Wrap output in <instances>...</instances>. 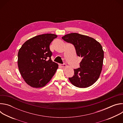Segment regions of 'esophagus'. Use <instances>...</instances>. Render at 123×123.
<instances>
[{
  "instance_id": "esophagus-1",
  "label": "esophagus",
  "mask_w": 123,
  "mask_h": 123,
  "mask_svg": "<svg viewBox=\"0 0 123 123\" xmlns=\"http://www.w3.org/2000/svg\"><path fill=\"white\" fill-rule=\"evenodd\" d=\"M59 65H60L61 67H62V68H64V67H66V64H65V63L60 64H59Z\"/></svg>"
}]
</instances>
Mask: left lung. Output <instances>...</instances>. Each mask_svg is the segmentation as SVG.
Here are the masks:
<instances>
[{
	"label": "left lung",
	"mask_w": 123,
	"mask_h": 123,
	"mask_svg": "<svg viewBox=\"0 0 123 123\" xmlns=\"http://www.w3.org/2000/svg\"><path fill=\"white\" fill-rule=\"evenodd\" d=\"M62 38L72 44L77 55L82 58L80 68L74 69V75L69 77V80L81 88L92 86L98 80L102 71L104 51L101 45L92 37L77 33L66 34Z\"/></svg>",
	"instance_id": "1"
}]
</instances>
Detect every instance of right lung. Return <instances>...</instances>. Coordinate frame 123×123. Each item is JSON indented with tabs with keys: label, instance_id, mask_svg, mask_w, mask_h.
I'll return each mask as SVG.
<instances>
[{
	"label": "right lung",
	"instance_id": "add662e5",
	"mask_svg": "<svg viewBox=\"0 0 123 123\" xmlns=\"http://www.w3.org/2000/svg\"><path fill=\"white\" fill-rule=\"evenodd\" d=\"M57 37L47 33L26 41L18 52V67L25 81L33 87L45 86L55 74L58 65L51 59L49 45Z\"/></svg>",
	"mask_w": 123,
	"mask_h": 123
}]
</instances>
